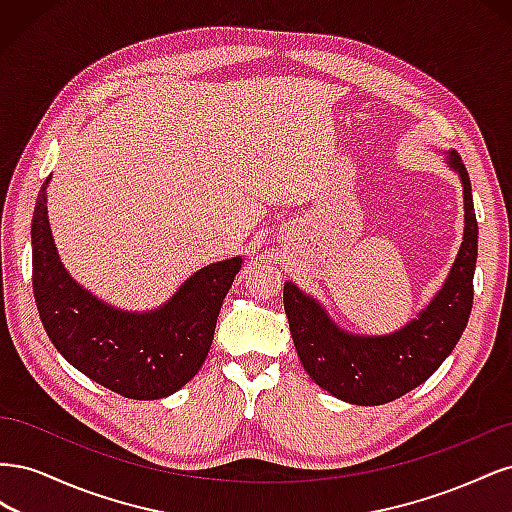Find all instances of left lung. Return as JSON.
Masks as SVG:
<instances>
[{"label": "left lung", "instance_id": "1", "mask_svg": "<svg viewBox=\"0 0 512 512\" xmlns=\"http://www.w3.org/2000/svg\"><path fill=\"white\" fill-rule=\"evenodd\" d=\"M444 160L463 188V241L442 288L404 327L356 335L297 284L284 282V309L303 369L320 389L356 406H382L410 393L436 371L459 342L472 312L478 224L468 170L457 151Z\"/></svg>", "mask_w": 512, "mask_h": 512}]
</instances>
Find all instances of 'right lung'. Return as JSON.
Listing matches in <instances>:
<instances>
[{
	"mask_svg": "<svg viewBox=\"0 0 512 512\" xmlns=\"http://www.w3.org/2000/svg\"><path fill=\"white\" fill-rule=\"evenodd\" d=\"M42 183L32 220L34 297L53 346L87 378L130 399H162L188 384L205 363L224 297L241 256L211 262L149 312L108 305L61 265Z\"/></svg>",
	"mask_w": 512,
	"mask_h": 512,
	"instance_id": "obj_1",
	"label": "right lung"
}]
</instances>
